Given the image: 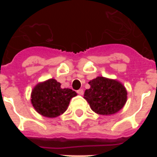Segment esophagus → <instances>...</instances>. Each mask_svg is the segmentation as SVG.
Wrapping results in <instances>:
<instances>
[{
	"instance_id": "esophagus-1",
	"label": "esophagus",
	"mask_w": 157,
	"mask_h": 157,
	"mask_svg": "<svg viewBox=\"0 0 157 157\" xmlns=\"http://www.w3.org/2000/svg\"><path fill=\"white\" fill-rule=\"evenodd\" d=\"M77 93L78 94H79V95H82L83 94V90H82V89H80V90H77Z\"/></svg>"
}]
</instances>
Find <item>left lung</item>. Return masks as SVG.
<instances>
[{
  "label": "left lung",
  "instance_id": "8db88e82",
  "mask_svg": "<svg viewBox=\"0 0 157 157\" xmlns=\"http://www.w3.org/2000/svg\"><path fill=\"white\" fill-rule=\"evenodd\" d=\"M84 98L97 114L109 116L121 110L127 101L125 86L116 79L98 76L89 82Z\"/></svg>",
  "mask_w": 157,
  "mask_h": 157
}]
</instances>
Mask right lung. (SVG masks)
Returning <instances> with one entry per match:
<instances>
[{
	"mask_svg": "<svg viewBox=\"0 0 157 157\" xmlns=\"http://www.w3.org/2000/svg\"><path fill=\"white\" fill-rule=\"evenodd\" d=\"M61 84L54 78L37 83L30 95V101L36 112L42 116L56 118L65 112L76 92L61 88Z\"/></svg>",
	"mask_w": 157,
	"mask_h": 157,
	"instance_id": "add662e5",
	"label": "right lung"
}]
</instances>
